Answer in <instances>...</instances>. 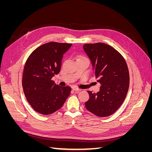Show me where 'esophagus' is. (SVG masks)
<instances>
[{
  "instance_id": "1",
  "label": "esophagus",
  "mask_w": 152,
  "mask_h": 152,
  "mask_svg": "<svg viewBox=\"0 0 152 152\" xmlns=\"http://www.w3.org/2000/svg\"><path fill=\"white\" fill-rule=\"evenodd\" d=\"M73 90L74 91H77V92H79V91H81V89H78V88H77V87H73Z\"/></svg>"
}]
</instances>
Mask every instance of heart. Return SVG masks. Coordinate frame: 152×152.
<instances>
[{
	"label": "heart",
	"mask_w": 152,
	"mask_h": 152,
	"mask_svg": "<svg viewBox=\"0 0 152 152\" xmlns=\"http://www.w3.org/2000/svg\"><path fill=\"white\" fill-rule=\"evenodd\" d=\"M86 59V58H85L83 56H81V55H79L77 57V59Z\"/></svg>",
	"instance_id": "obj_1"
}]
</instances>
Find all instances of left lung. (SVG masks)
I'll return each instance as SVG.
<instances>
[{"label":"left lung","mask_w":152,"mask_h":152,"mask_svg":"<svg viewBox=\"0 0 152 152\" xmlns=\"http://www.w3.org/2000/svg\"><path fill=\"white\" fill-rule=\"evenodd\" d=\"M83 48L101 84L97 93L87 91L89 99L86 108L98 117L111 115L123 103L129 87L126 61L120 53L104 43L86 44Z\"/></svg>","instance_id":"left-lung-1"}]
</instances>
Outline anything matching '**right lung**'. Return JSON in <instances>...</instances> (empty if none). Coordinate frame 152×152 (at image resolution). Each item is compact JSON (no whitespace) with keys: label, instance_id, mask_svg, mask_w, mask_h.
I'll return each mask as SVG.
<instances>
[{"label":"right lung","instance_id":"obj_1","mask_svg":"<svg viewBox=\"0 0 152 152\" xmlns=\"http://www.w3.org/2000/svg\"><path fill=\"white\" fill-rule=\"evenodd\" d=\"M72 44L51 42L31 53L25 63L22 86L25 97L35 111L43 115L62 107L70 94L71 87H59L52 80L60 72L64 53Z\"/></svg>","mask_w":152,"mask_h":152}]
</instances>
